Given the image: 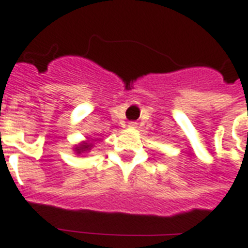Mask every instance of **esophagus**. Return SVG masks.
<instances>
[{"instance_id":"esophagus-1","label":"esophagus","mask_w":248,"mask_h":248,"mask_svg":"<svg viewBox=\"0 0 248 248\" xmlns=\"http://www.w3.org/2000/svg\"><path fill=\"white\" fill-rule=\"evenodd\" d=\"M137 126V122H129V127H135Z\"/></svg>"}]
</instances>
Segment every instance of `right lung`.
I'll return each instance as SVG.
<instances>
[{
	"label": "right lung",
	"instance_id": "obj_1",
	"mask_svg": "<svg viewBox=\"0 0 248 248\" xmlns=\"http://www.w3.org/2000/svg\"><path fill=\"white\" fill-rule=\"evenodd\" d=\"M91 144L89 143H84V144H81L80 147H76V151L78 152H82V151H87V150H91Z\"/></svg>",
	"mask_w": 248,
	"mask_h": 248
}]
</instances>
